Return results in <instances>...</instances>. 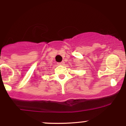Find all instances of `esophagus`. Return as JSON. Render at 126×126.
Returning a JSON list of instances; mask_svg holds the SVG:
<instances>
[{"instance_id": "1", "label": "esophagus", "mask_w": 126, "mask_h": 126, "mask_svg": "<svg viewBox=\"0 0 126 126\" xmlns=\"http://www.w3.org/2000/svg\"><path fill=\"white\" fill-rule=\"evenodd\" d=\"M58 64L59 65H62V66H63V65L64 64V62H60V63H59Z\"/></svg>"}]
</instances>
